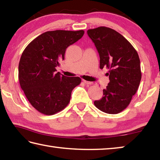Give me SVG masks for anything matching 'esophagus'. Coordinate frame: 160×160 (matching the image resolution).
Returning <instances> with one entry per match:
<instances>
[{"mask_svg":"<svg viewBox=\"0 0 160 160\" xmlns=\"http://www.w3.org/2000/svg\"><path fill=\"white\" fill-rule=\"evenodd\" d=\"M83 82H84V83H85L86 85H92V84H93V82H89V81H87V80H83Z\"/></svg>","mask_w":160,"mask_h":160,"instance_id":"obj_1","label":"esophagus"}]
</instances>
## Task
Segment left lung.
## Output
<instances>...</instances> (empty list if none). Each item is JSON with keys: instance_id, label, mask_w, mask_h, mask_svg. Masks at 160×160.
<instances>
[{"instance_id": "obj_1", "label": "left lung", "mask_w": 160, "mask_h": 160, "mask_svg": "<svg viewBox=\"0 0 160 160\" xmlns=\"http://www.w3.org/2000/svg\"><path fill=\"white\" fill-rule=\"evenodd\" d=\"M100 58L99 68L109 69V82L103 90V97L94 101L102 112L116 114L122 112L136 93L142 74L138 54L125 37L106 27L88 30Z\"/></svg>"}]
</instances>
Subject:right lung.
Here are the masks:
<instances>
[{"instance_id": "right-lung-1", "label": "right lung", "mask_w": 160, "mask_h": 160, "mask_svg": "<svg viewBox=\"0 0 160 160\" xmlns=\"http://www.w3.org/2000/svg\"><path fill=\"white\" fill-rule=\"evenodd\" d=\"M85 32L55 30L42 34L29 43L22 54L18 78L22 90L34 109L53 115L69 104L79 77H66L56 67L64 59L66 48L82 38Z\"/></svg>"}]
</instances>
